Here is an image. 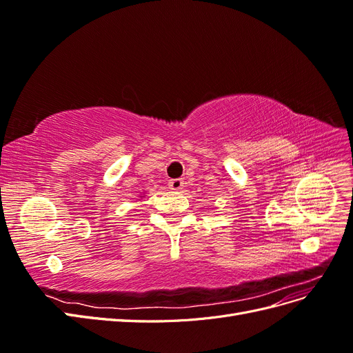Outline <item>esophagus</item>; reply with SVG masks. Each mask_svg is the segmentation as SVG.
I'll return each mask as SVG.
<instances>
[{"label":"esophagus","instance_id":"1","mask_svg":"<svg viewBox=\"0 0 353 353\" xmlns=\"http://www.w3.org/2000/svg\"><path fill=\"white\" fill-rule=\"evenodd\" d=\"M168 187L174 191H181L184 188V181L183 179H170L168 183Z\"/></svg>","mask_w":353,"mask_h":353}]
</instances>
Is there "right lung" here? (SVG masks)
Segmentation results:
<instances>
[{
	"instance_id": "obj_1",
	"label": "right lung",
	"mask_w": 353,
	"mask_h": 353,
	"mask_svg": "<svg viewBox=\"0 0 353 353\" xmlns=\"http://www.w3.org/2000/svg\"><path fill=\"white\" fill-rule=\"evenodd\" d=\"M140 197H144V196H140Z\"/></svg>"
}]
</instances>
